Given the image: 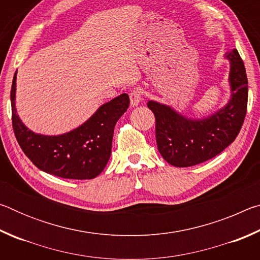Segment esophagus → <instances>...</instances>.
Masks as SVG:
<instances>
[{"mask_svg":"<svg viewBox=\"0 0 260 260\" xmlns=\"http://www.w3.org/2000/svg\"><path fill=\"white\" fill-rule=\"evenodd\" d=\"M129 100L132 107H136L140 103V101L142 100V93H141V90L138 89V88H134L129 93Z\"/></svg>","mask_w":260,"mask_h":260,"instance_id":"1","label":"esophagus"}]
</instances>
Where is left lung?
<instances>
[{
	"label": "left lung",
	"instance_id": "8db88e82",
	"mask_svg": "<svg viewBox=\"0 0 260 260\" xmlns=\"http://www.w3.org/2000/svg\"><path fill=\"white\" fill-rule=\"evenodd\" d=\"M231 61L232 99L205 119H187L164 104L149 101L156 118V141L162 158L177 167L193 166L225 150L239 135L248 108V78L239 51L226 52Z\"/></svg>",
	"mask_w": 260,
	"mask_h": 260
}]
</instances>
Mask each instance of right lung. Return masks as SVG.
I'll use <instances>...</instances> for the list:
<instances>
[{"mask_svg": "<svg viewBox=\"0 0 260 260\" xmlns=\"http://www.w3.org/2000/svg\"><path fill=\"white\" fill-rule=\"evenodd\" d=\"M16 77L11 86L12 127L21 150L46 173L74 180L94 179L107 166L111 155L113 129L129 107V98L121 94L103 104L85 124L58 136L35 134L17 116Z\"/></svg>", "mask_w": 260, "mask_h": 260, "instance_id": "right-lung-1", "label": "right lung"}]
</instances>
